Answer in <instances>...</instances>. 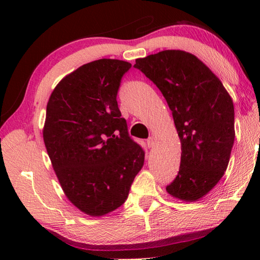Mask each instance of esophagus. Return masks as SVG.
Returning <instances> with one entry per match:
<instances>
[{
    "mask_svg": "<svg viewBox=\"0 0 260 260\" xmlns=\"http://www.w3.org/2000/svg\"><path fill=\"white\" fill-rule=\"evenodd\" d=\"M155 142H156L155 138H152V136H151V138H149V139L147 140V146H148V148H152L153 146H155Z\"/></svg>",
    "mask_w": 260,
    "mask_h": 260,
    "instance_id": "obj_1",
    "label": "esophagus"
}]
</instances>
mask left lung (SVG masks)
Here are the masks:
<instances>
[{"mask_svg": "<svg viewBox=\"0 0 260 260\" xmlns=\"http://www.w3.org/2000/svg\"><path fill=\"white\" fill-rule=\"evenodd\" d=\"M134 68L161 91L181 142L180 169L167 192L187 202L202 199L230 162L235 139L230 94L203 61L182 50L138 58Z\"/></svg>", "mask_w": 260, "mask_h": 260, "instance_id": "obj_1", "label": "left lung"}]
</instances>
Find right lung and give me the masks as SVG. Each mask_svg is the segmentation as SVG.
<instances>
[{
	"label": "right lung",
	"mask_w": 260,
	"mask_h": 260,
	"mask_svg": "<svg viewBox=\"0 0 260 260\" xmlns=\"http://www.w3.org/2000/svg\"><path fill=\"white\" fill-rule=\"evenodd\" d=\"M128 61L99 59L61 79L47 104L43 141L65 195L91 217L125 203L144 150L118 108Z\"/></svg>",
	"instance_id": "obj_1"
}]
</instances>
